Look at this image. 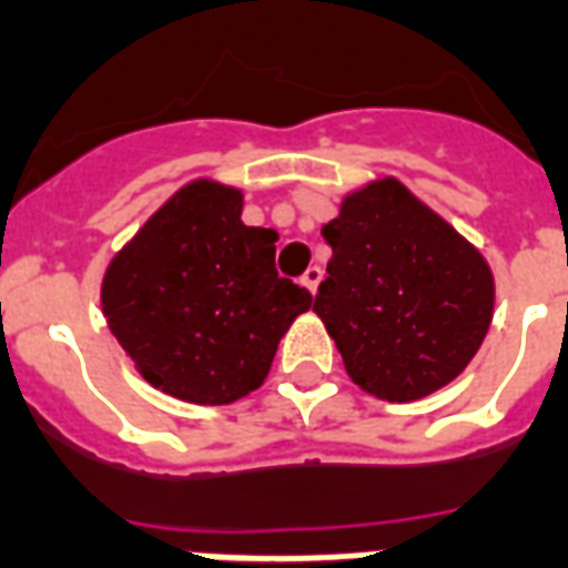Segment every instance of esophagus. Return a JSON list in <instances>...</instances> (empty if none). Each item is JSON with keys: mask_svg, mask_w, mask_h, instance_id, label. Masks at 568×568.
Wrapping results in <instances>:
<instances>
[{"mask_svg": "<svg viewBox=\"0 0 568 568\" xmlns=\"http://www.w3.org/2000/svg\"><path fill=\"white\" fill-rule=\"evenodd\" d=\"M322 276H324V271L318 265L306 267V274H303V285H306V288L315 294L318 292V285H322Z\"/></svg>", "mask_w": 568, "mask_h": 568, "instance_id": "obj_1", "label": "esophagus"}]
</instances>
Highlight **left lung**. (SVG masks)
Wrapping results in <instances>:
<instances>
[{
	"label": "left lung",
	"mask_w": 568,
	"mask_h": 568,
	"mask_svg": "<svg viewBox=\"0 0 568 568\" xmlns=\"http://www.w3.org/2000/svg\"><path fill=\"white\" fill-rule=\"evenodd\" d=\"M322 235L333 255L313 310L348 378L387 402L458 378L495 313L483 253L396 179L348 193Z\"/></svg>",
	"instance_id": "left-lung-1"
}]
</instances>
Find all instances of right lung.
Segmentation results:
<instances>
[{
    "instance_id": "obj_1",
    "label": "right lung",
    "mask_w": 568,
    "mask_h": 568,
    "mask_svg": "<svg viewBox=\"0 0 568 568\" xmlns=\"http://www.w3.org/2000/svg\"><path fill=\"white\" fill-rule=\"evenodd\" d=\"M244 193L196 179L106 267L112 336L151 387L193 405H229L262 387L276 345L313 306L276 274L274 229L244 226Z\"/></svg>"
}]
</instances>
